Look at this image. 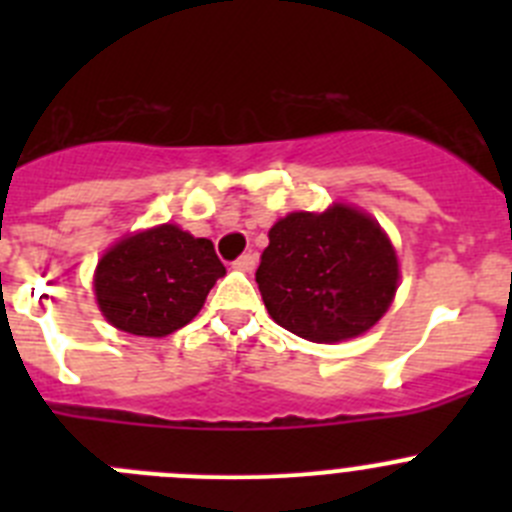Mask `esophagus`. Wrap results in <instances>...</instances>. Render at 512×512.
Returning a JSON list of instances; mask_svg holds the SVG:
<instances>
[{
    "instance_id": "esophagus-1",
    "label": "esophagus",
    "mask_w": 512,
    "mask_h": 512,
    "mask_svg": "<svg viewBox=\"0 0 512 512\" xmlns=\"http://www.w3.org/2000/svg\"><path fill=\"white\" fill-rule=\"evenodd\" d=\"M233 269H238V271H253V269H256V256H253V253H243L241 259H235V261H233Z\"/></svg>"
}]
</instances>
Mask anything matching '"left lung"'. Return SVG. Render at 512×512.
<instances>
[{
	"mask_svg": "<svg viewBox=\"0 0 512 512\" xmlns=\"http://www.w3.org/2000/svg\"><path fill=\"white\" fill-rule=\"evenodd\" d=\"M397 279L400 266L387 233L348 205L289 212L269 230L256 269L274 323L315 343L366 333L392 305Z\"/></svg>",
	"mask_w": 512,
	"mask_h": 512,
	"instance_id": "obj_1",
	"label": "left lung"
}]
</instances>
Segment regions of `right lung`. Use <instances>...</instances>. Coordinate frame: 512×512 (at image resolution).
Listing matches in <instances>:
<instances>
[{
    "label": "right lung",
    "instance_id": "1",
    "mask_svg": "<svg viewBox=\"0 0 512 512\" xmlns=\"http://www.w3.org/2000/svg\"><path fill=\"white\" fill-rule=\"evenodd\" d=\"M223 274L212 241L166 223L128 235L104 253L94 271V295L117 330L161 338L202 310Z\"/></svg>",
    "mask_w": 512,
    "mask_h": 512
}]
</instances>
